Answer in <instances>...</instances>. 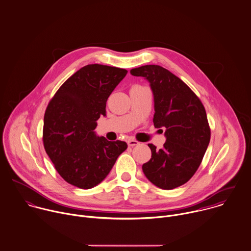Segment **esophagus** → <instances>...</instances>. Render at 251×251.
Listing matches in <instances>:
<instances>
[{
    "mask_svg": "<svg viewBox=\"0 0 251 251\" xmlns=\"http://www.w3.org/2000/svg\"><path fill=\"white\" fill-rule=\"evenodd\" d=\"M127 144H128V146H129V147H135V146H138L140 143H139V142H137V141H135V140L130 139V140H128Z\"/></svg>",
    "mask_w": 251,
    "mask_h": 251,
    "instance_id": "obj_1",
    "label": "esophagus"
}]
</instances>
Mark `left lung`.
Instances as JSON below:
<instances>
[{"instance_id":"obj_1","label":"left lung","mask_w":251,"mask_h":251,"mask_svg":"<svg viewBox=\"0 0 251 251\" xmlns=\"http://www.w3.org/2000/svg\"><path fill=\"white\" fill-rule=\"evenodd\" d=\"M149 81L153 95L155 128H165L163 149L150 144L151 158L143 172L154 186L172 190L187 183L200 167L210 142L205 108L197 95L176 75L159 65L131 69Z\"/></svg>"}]
</instances>
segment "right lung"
I'll return each mask as SVG.
<instances>
[{
  "mask_svg": "<svg viewBox=\"0 0 251 251\" xmlns=\"http://www.w3.org/2000/svg\"><path fill=\"white\" fill-rule=\"evenodd\" d=\"M126 69L88 64L69 77L49 102L43 142L58 174L70 185L88 190L102 182L127 149L122 141L99 137L97 120L105 116L106 100Z\"/></svg>",
  "mask_w": 251,
  "mask_h": 251,
  "instance_id": "right-lung-1",
  "label": "right lung"
}]
</instances>
